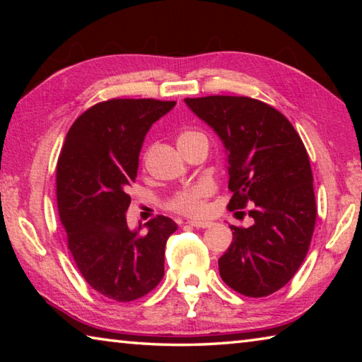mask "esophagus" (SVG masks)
I'll return each instance as SVG.
<instances>
[{
    "instance_id": "obj_1",
    "label": "esophagus",
    "mask_w": 362,
    "mask_h": 362,
    "mask_svg": "<svg viewBox=\"0 0 362 362\" xmlns=\"http://www.w3.org/2000/svg\"><path fill=\"white\" fill-rule=\"evenodd\" d=\"M187 223L194 226V228H209V226H211L209 222H198V220H188Z\"/></svg>"
}]
</instances>
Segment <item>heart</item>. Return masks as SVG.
Returning a JSON list of instances; mask_svg holds the SVG:
<instances>
[{"label":"heart","instance_id":"heart-1","mask_svg":"<svg viewBox=\"0 0 362 362\" xmlns=\"http://www.w3.org/2000/svg\"><path fill=\"white\" fill-rule=\"evenodd\" d=\"M203 136L196 131H185L179 136V144H185L194 137ZM214 193V185L207 180H201L192 183V185L182 187L180 189L170 196L168 201V207L170 211L179 212L182 216L188 217H199L203 216L207 209V199Z\"/></svg>","mask_w":362,"mask_h":362}]
</instances>
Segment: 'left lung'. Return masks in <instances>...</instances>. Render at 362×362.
<instances>
[{"label":"left lung","instance_id":"left-lung-1","mask_svg":"<svg viewBox=\"0 0 362 362\" xmlns=\"http://www.w3.org/2000/svg\"><path fill=\"white\" fill-rule=\"evenodd\" d=\"M185 102L228 153V209L250 207L254 218L249 228L230 226L220 276L243 296L267 297L292 279L313 238L317 209L308 153L291 121L265 102L243 95Z\"/></svg>","mask_w":362,"mask_h":362}]
</instances>
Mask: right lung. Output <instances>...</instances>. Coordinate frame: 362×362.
Instances as JSON below:
<instances>
[{"instance_id": "obj_1", "label": "right lung", "mask_w": 362, "mask_h": 362, "mask_svg": "<svg viewBox=\"0 0 362 362\" xmlns=\"http://www.w3.org/2000/svg\"><path fill=\"white\" fill-rule=\"evenodd\" d=\"M174 100L110 99L73 122L57 161L59 217L76 267L94 291L116 302L146 296L164 276V247L177 230L156 216L142 228H127L129 187L151 124Z\"/></svg>"}]
</instances>
